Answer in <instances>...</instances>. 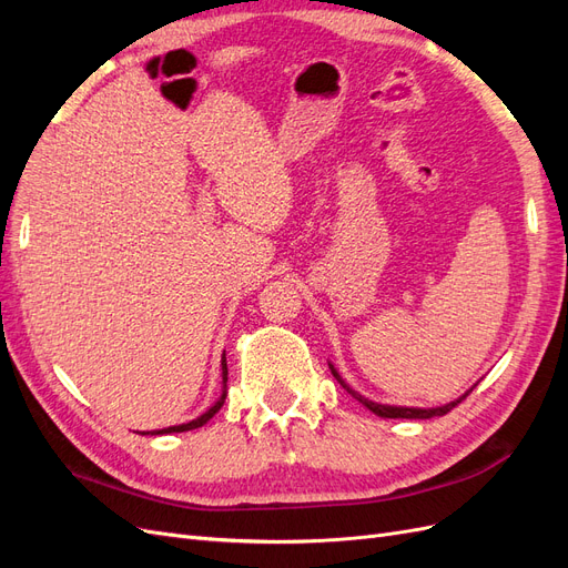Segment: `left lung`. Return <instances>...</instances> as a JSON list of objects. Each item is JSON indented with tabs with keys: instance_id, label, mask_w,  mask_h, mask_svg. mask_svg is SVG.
<instances>
[{
	"instance_id": "1",
	"label": "left lung",
	"mask_w": 568,
	"mask_h": 568,
	"mask_svg": "<svg viewBox=\"0 0 568 568\" xmlns=\"http://www.w3.org/2000/svg\"><path fill=\"white\" fill-rule=\"evenodd\" d=\"M329 369H332V374H334V379L346 388L355 400H359L363 403L369 412H374L376 417H384V419H432V417H443V415H448V412L457 405V403H462L464 398H467V395L474 390V386L478 384H474L467 393H462L457 400H453V403H445V405H438V407H405V405H384V403H374V400H369V398H365L363 393H357L355 388H351L348 384H346V379H343V376L338 374V369L329 363Z\"/></svg>"
}]
</instances>
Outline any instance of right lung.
I'll list each match as a JSON object with an SVG mask.
<instances>
[{
  "instance_id": "right-lung-1",
  "label": "right lung",
  "mask_w": 568,
  "mask_h": 568,
  "mask_svg": "<svg viewBox=\"0 0 568 568\" xmlns=\"http://www.w3.org/2000/svg\"><path fill=\"white\" fill-rule=\"evenodd\" d=\"M220 367H222V393H220V398H217L209 409H205L201 417H196V419H192V422H186V424L168 426V428H159V432H146V434H151V436H161V434H182V432H192V428L203 426L205 422H211V419L215 417V412H217L222 405H225V398H227V357H225V353H222Z\"/></svg>"
}]
</instances>
